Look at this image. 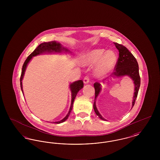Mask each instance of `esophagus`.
I'll use <instances>...</instances> for the list:
<instances>
[{
	"label": "esophagus",
	"mask_w": 160,
	"mask_h": 160,
	"mask_svg": "<svg viewBox=\"0 0 160 160\" xmlns=\"http://www.w3.org/2000/svg\"><path fill=\"white\" fill-rule=\"evenodd\" d=\"M83 82L85 84L88 83L89 82V76H85L83 79Z\"/></svg>",
	"instance_id": "1"
}]
</instances>
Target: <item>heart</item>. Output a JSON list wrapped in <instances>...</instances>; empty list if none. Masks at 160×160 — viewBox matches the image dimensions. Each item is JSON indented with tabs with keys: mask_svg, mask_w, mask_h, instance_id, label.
Instances as JSON below:
<instances>
[{
	"mask_svg": "<svg viewBox=\"0 0 160 160\" xmlns=\"http://www.w3.org/2000/svg\"><path fill=\"white\" fill-rule=\"evenodd\" d=\"M117 55L113 51L106 52L104 49H95L86 54L84 63L87 65L97 64L95 72L98 76H104L110 72L116 64Z\"/></svg>",
	"mask_w": 160,
	"mask_h": 160,
	"instance_id": "1",
	"label": "heart"
}]
</instances>
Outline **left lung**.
<instances>
[{
	"mask_svg": "<svg viewBox=\"0 0 160 160\" xmlns=\"http://www.w3.org/2000/svg\"><path fill=\"white\" fill-rule=\"evenodd\" d=\"M116 48L119 50V57L116 64L114 67V71L112 72L111 76H116V77L123 76H128L130 77L132 80L134 81V83L135 84V89H134V95L133 97L132 100V107L135 104L136 99L137 98L138 92L139 90V88L140 86V77L139 75V69L138 65L137 60L133 54L131 53L129 50L122 44H119L117 42H114ZM106 80V79H105ZM95 99L97 98L101 91V84L99 83H95ZM93 109L95 110V113L98 116L99 118L103 121H106L104 118H103L101 115L99 114L96 106H95V101L93 103Z\"/></svg>",
	"mask_w": 160,
	"mask_h": 160,
	"instance_id": "1",
	"label": "left lung"
}]
</instances>
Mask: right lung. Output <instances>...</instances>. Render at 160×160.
Listing matches in <instances>:
<instances>
[{
    "label": "right lung",
    "instance_id": "right-lung-1",
    "mask_svg": "<svg viewBox=\"0 0 160 160\" xmlns=\"http://www.w3.org/2000/svg\"><path fill=\"white\" fill-rule=\"evenodd\" d=\"M62 50L68 51V50H67L66 48H62L61 44L59 43H57L56 41H50V42H43V43H41V44H39L35 48V50L27 58V59H26V61L23 63L22 71V74H21V76H20V86H21V89H22V91L23 93V89H22L23 87H22V79H23V76H24V71H25L26 68L27 67V65L32 59V58L33 56H37L39 54L42 53H44V52H61ZM83 82L82 80L77 81V82L72 83L70 85V89H71V91L72 92V99H71V107H70V108H69L68 113L66 116V117L64 118L62 120H61V121L54 122V123H60L65 121L68 119L69 115L70 114V112L72 110V107H73V102L74 101V99L76 98L77 94L78 92L83 88Z\"/></svg>",
    "mask_w": 160,
    "mask_h": 160
}]
</instances>
